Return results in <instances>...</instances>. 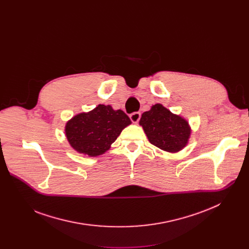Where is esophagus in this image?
Here are the masks:
<instances>
[{
  "label": "esophagus",
  "instance_id": "1",
  "mask_svg": "<svg viewBox=\"0 0 249 249\" xmlns=\"http://www.w3.org/2000/svg\"><path fill=\"white\" fill-rule=\"evenodd\" d=\"M141 118V113L140 112H133L130 114V119L132 120L133 123H138Z\"/></svg>",
  "mask_w": 249,
  "mask_h": 249
}]
</instances>
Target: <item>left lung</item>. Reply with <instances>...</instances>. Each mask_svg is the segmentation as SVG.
<instances>
[{"label": "left lung", "mask_w": 249, "mask_h": 249, "mask_svg": "<svg viewBox=\"0 0 249 249\" xmlns=\"http://www.w3.org/2000/svg\"><path fill=\"white\" fill-rule=\"evenodd\" d=\"M139 124L151 144L168 153H177L185 148L191 135L188 121L160 103L153 105L149 111L142 114Z\"/></svg>", "instance_id": "obj_1"}]
</instances>
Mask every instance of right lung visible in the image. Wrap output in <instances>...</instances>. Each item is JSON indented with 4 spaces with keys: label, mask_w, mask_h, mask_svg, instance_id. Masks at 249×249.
<instances>
[{
    "label": "right lung",
    "mask_w": 249,
    "mask_h": 249,
    "mask_svg": "<svg viewBox=\"0 0 249 249\" xmlns=\"http://www.w3.org/2000/svg\"><path fill=\"white\" fill-rule=\"evenodd\" d=\"M132 122L121 109L98 104L89 112L71 118L65 126L70 146L80 154L97 157L107 152L122 130Z\"/></svg>",
    "instance_id": "obj_1"
}]
</instances>
